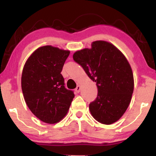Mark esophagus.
<instances>
[{
	"label": "esophagus",
	"mask_w": 156,
	"mask_h": 156,
	"mask_svg": "<svg viewBox=\"0 0 156 156\" xmlns=\"http://www.w3.org/2000/svg\"><path fill=\"white\" fill-rule=\"evenodd\" d=\"M75 91H76V92H77V93H79V92H80V86L78 85L77 87L76 88Z\"/></svg>",
	"instance_id": "esophagus-1"
}]
</instances>
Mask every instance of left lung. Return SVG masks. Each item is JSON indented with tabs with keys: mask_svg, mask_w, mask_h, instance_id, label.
Here are the masks:
<instances>
[{
	"mask_svg": "<svg viewBox=\"0 0 156 156\" xmlns=\"http://www.w3.org/2000/svg\"><path fill=\"white\" fill-rule=\"evenodd\" d=\"M73 58L96 83L98 96L89 104L92 116L104 125L117 122L127 109L134 89L133 72L125 55L109 42L96 41L90 49L76 51Z\"/></svg>",
	"mask_w": 156,
	"mask_h": 156,
	"instance_id": "8db88e82",
	"label": "left lung"
}]
</instances>
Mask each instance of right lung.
Returning a JSON list of instances; mask_svg holds the SVG:
<instances>
[{
	"label": "right lung",
	"instance_id": "1",
	"mask_svg": "<svg viewBox=\"0 0 156 156\" xmlns=\"http://www.w3.org/2000/svg\"><path fill=\"white\" fill-rule=\"evenodd\" d=\"M70 51L51 45L38 47L25 62L21 76L25 101L39 120L55 124L67 115L74 94L65 89L60 72Z\"/></svg>",
	"mask_w": 156,
	"mask_h": 156
}]
</instances>
